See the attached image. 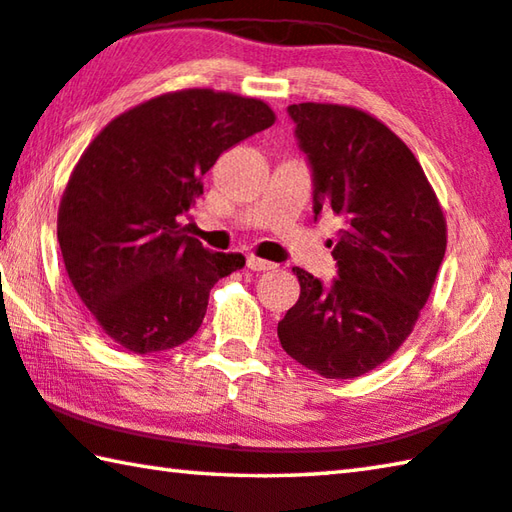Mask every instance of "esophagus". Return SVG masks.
<instances>
[{
  "label": "esophagus",
  "instance_id": "34e87169",
  "mask_svg": "<svg viewBox=\"0 0 512 512\" xmlns=\"http://www.w3.org/2000/svg\"><path fill=\"white\" fill-rule=\"evenodd\" d=\"M275 264L266 262V259L262 257H255V255H248V268L250 271H271Z\"/></svg>",
  "mask_w": 512,
  "mask_h": 512
}]
</instances>
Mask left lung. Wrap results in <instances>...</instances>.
I'll use <instances>...</instances> for the list:
<instances>
[{
    "instance_id": "1",
    "label": "left lung",
    "mask_w": 512,
    "mask_h": 512,
    "mask_svg": "<svg viewBox=\"0 0 512 512\" xmlns=\"http://www.w3.org/2000/svg\"><path fill=\"white\" fill-rule=\"evenodd\" d=\"M314 169V214L334 212L339 277L293 268L300 298L277 323L284 352L327 379L366 375L400 350L431 296L447 221L418 158L384 121L339 103H293Z\"/></svg>"
}]
</instances>
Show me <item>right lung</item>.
<instances>
[{
  "instance_id": "1",
  "label": "right lung",
  "mask_w": 512,
  "mask_h": 512,
  "mask_svg": "<svg viewBox=\"0 0 512 512\" xmlns=\"http://www.w3.org/2000/svg\"><path fill=\"white\" fill-rule=\"evenodd\" d=\"M275 124L259 99L189 88L101 128L60 198L58 244L74 291L103 334L135 354L192 339L241 253H212L180 216L223 151Z\"/></svg>"
}]
</instances>
